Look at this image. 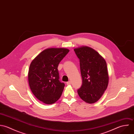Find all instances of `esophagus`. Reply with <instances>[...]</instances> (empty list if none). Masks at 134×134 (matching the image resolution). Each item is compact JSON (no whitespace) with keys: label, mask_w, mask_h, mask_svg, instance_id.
Listing matches in <instances>:
<instances>
[{"label":"esophagus","mask_w":134,"mask_h":134,"mask_svg":"<svg viewBox=\"0 0 134 134\" xmlns=\"http://www.w3.org/2000/svg\"><path fill=\"white\" fill-rule=\"evenodd\" d=\"M66 84H67L68 85H71V82L70 81H69V82H66Z\"/></svg>","instance_id":"obj_1"}]
</instances>
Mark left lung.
Returning a JSON list of instances; mask_svg holds the SVG:
<instances>
[{"mask_svg":"<svg viewBox=\"0 0 134 134\" xmlns=\"http://www.w3.org/2000/svg\"><path fill=\"white\" fill-rule=\"evenodd\" d=\"M80 59L83 84L78 89L80 97L88 103L98 101L107 88L109 74L104 59L95 50L81 46L74 49Z\"/></svg>","mask_w":134,"mask_h":134,"instance_id":"1","label":"left lung"}]
</instances>
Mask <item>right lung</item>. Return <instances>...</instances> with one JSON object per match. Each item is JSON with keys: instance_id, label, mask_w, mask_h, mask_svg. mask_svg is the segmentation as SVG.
Segmentation results:
<instances>
[{"instance_id": "right-lung-1", "label": "right lung", "mask_w": 134, "mask_h": 134, "mask_svg": "<svg viewBox=\"0 0 134 134\" xmlns=\"http://www.w3.org/2000/svg\"><path fill=\"white\" fill-rule=\"evenodd\" d=\"M69 51L63 48H47L31 63L28 73L30 87L36 98L45 104L55 103L62 93L65 84L59 81L58 66Z\"/></svg>"}]
</instances>
